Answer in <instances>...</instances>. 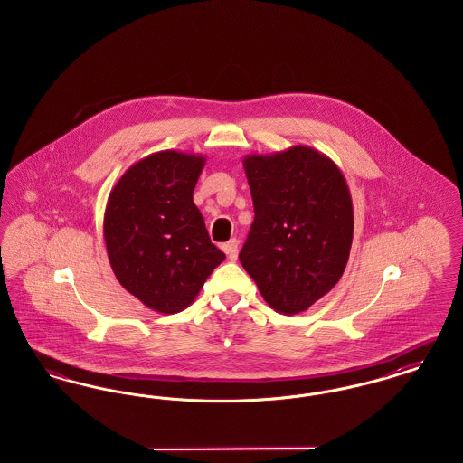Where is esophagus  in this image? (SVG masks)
<instances>
[{"label": "esophagus", "mask_w": 463, "mask_h": 463, "mask_svg": "<svg viewBox=\"0 0 463 463\" xmlns=\"http://www.w3.org/2000/svg\"><path fill=\"white\" fill-rule=\"evenodd\" d=\"M238 248H240L238 240H231V241L223 244V251H225V255L229 257V260H232V262L238 260Z\"/></svg>", "instance_id": "esophagus-1"}]
</instances>
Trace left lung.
Masks as SVG:
<instances>
[{"label": "left lung", "instance_id": "8db88e82", "mask_svg": "<svg viewBox=\"0 0 463 463\" xmlns=\"http://www.w3.org/2000/svg\"><path fill=\"white\" fill-rule=\"evenodd\" d=\"M255 219L240 253L265 302L298 314L335 287L349 260L353 198L330 157L308 146L242 157Z\"/></svg>", "mask_w": 463, "mask_h": 463}]
</instances>
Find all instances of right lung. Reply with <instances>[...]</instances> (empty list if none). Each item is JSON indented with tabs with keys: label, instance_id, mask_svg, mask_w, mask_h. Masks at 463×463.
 <instances>
[{
	"label": "right lung",
	"instance_id": "add662e5",
	"mask_svg": "<svg viewBox=\"0 0 463 463\" xmlns=\"http://www.w3.org/2000/svg\"><path fill=\"white\" fill-rule=\"evenodd\" d=\"M206 156L159 151L110 189L104 241L119 285L146 307L176 314L198 297L225 255L210 241L193 193Z\"/></svg>",
	"mask_w": 463,
	"mask_h": 463
}]
</instances>
